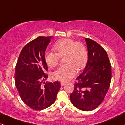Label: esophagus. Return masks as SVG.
Wrapping results in <instances>:
<instances>
[{
  "mask_svg": "<svg viewBox=\"0 0 125 125\" xmlns=\"http://www.w3.org/2000/svg\"><path fill=\"white\" fill-rule=\"evenodd\" d=\"M64 85H65V83H63V82H62V83H61V85L62 86H64Z\"/></svg>",
  "mask_w": 125,
  "mask_h": 125,
  "instance_id": "obj_1",
  "label": "esophagus"
}]
</instances>
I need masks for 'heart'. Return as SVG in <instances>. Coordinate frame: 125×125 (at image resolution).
<instances>
[{
  "instance_id": "heart-1",
  "label": "heart",
  "mask_w": 125,
  "mask_h": 125,
  "mask_svg": "<svg viewBox=\"0 0 125 125\" xmlns=\"http://www.w3.org/2000/svg\"><path fill=\"white\" fill-rule=\"evenodd\" d=\"M56 52L47 51L45 52L44 58L47 64L53 67L59 63L60 56L64 57L67 63L61 65L53 73V78L56 80L67 82L70 80L78 69L83 67L88 59V53L86 48L83 44L77 42L70 39H64L58 41L53 46Z\"/></svg>"
}]
</instances>
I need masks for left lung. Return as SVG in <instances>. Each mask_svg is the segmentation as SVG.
<instances>
[{
  "label": "left lung",
  "mask_w": 125,
  "mask_h": 125,
  "mask_svg": "<svg viewBox=\"0 0 125 125\" xmlns=\"http://www.w3.org/2000/svg\"><path fill=\"white\" fill-rule=\"evenodd\" d=\"M88 61L70 96L71 102L79 110L89 111L102 103L111 80V66L104 49L95 41L85 38Z\"/></svg>",
  "instance_id": "left-lung-1"
}]
</instances>
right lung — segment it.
I'll use <instances>...</instances> for the list:
<instances>
[{
	"label": "right lung",
	"mask_w": 125,
	"mask_h": 125,
	"mask_svg": "<svg viewBox=\"0 0 125 125\" xmlns=\"http://www.w3.org/2000/svg\"><path fill=\"white\" fill-rule=\"evenodd\" d=\"M52 37L39 36L23 47L15 67V83L21 98L30 108L42 110L50 107L56 100L61 88L59 81L46 83L48 67L44 55Z\"/></svg>",
	"instance_id": "obj_1"
}]
</instances>
